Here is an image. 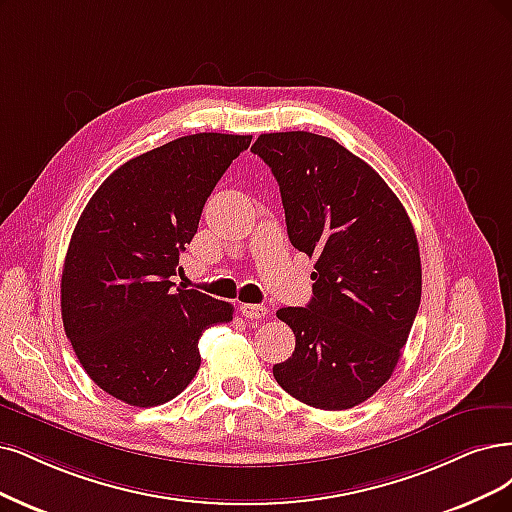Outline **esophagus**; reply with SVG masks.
Wrapping results in <instances>:
<instances>
[{"label": "esophagus", "instance_id": "1", "mask_svg": "<svg viewBox=\"0 0 512 512\" xmlns=\"http://www.w3.org/2000/svg\"><path fill=\"white\" fill-rule=\"evenodd\" d=\"M240 312L246 320H259L268 314V308L261 306V304H242Z\"/></svg>", "mask_w": 512, "mask_h": 512}]
</instances>
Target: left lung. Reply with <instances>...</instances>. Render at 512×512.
Returning a JSON list of instances; mask_svg holds the SVG:
<instances>
[{
	"label": "left lung",
	"mask_w": 512,
	"mask_h": 512,
	"mask_svg": "<svg viewBox=\"0 0 512 512\" xmlns=\"http://www.w3.org/2000/svg\"><path fill=\"white\" fill-rule=\"evenodd\" d=\"M251 151L280 185L291 244L316 257L310 304L276 312L295 333L276 382L316 409L361 405L390 380L420 308L409 215L365 160L329 137L268 132Z\"/></svg>",
	"instance_id": "8db88e82"
}]
</instances>
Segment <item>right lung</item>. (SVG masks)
Listing matches in <instances>:
<instances>
[{
    "instance_id": "1",
    "label": "right lung",
    "mask_w": 512,
    "mask_h": 512,
    "mask_svg": "<svg viewBox=\"0 0 512 512\" xmlns=\"http://www.w3.org/2000/svg\"><path fill=\"white\" fill-rule=\"evenodd\" d=\"M251 135L198 132L128 160L101 183L75 225L61 278L63 327L80 365L107 394L156 407L200 369L204 329L234 308L173 289L206 198Z\"/></svg>"
}]
</instances>
